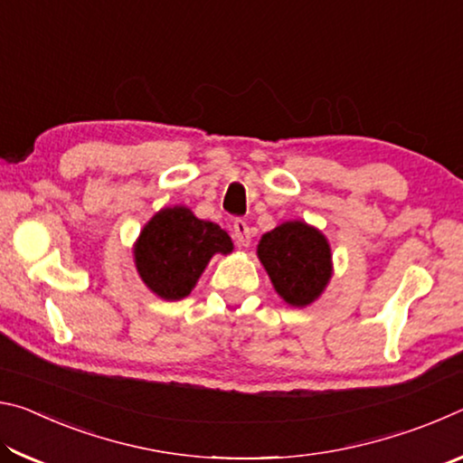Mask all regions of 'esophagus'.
I'll list each match as a JSON object with an SVG mask.
<instances>
[{
  "label": "esophagus",
  "mask_w": 463,
  "mask_h": 463,
  "mask_svg": "<svg viewBox=\"0 0 463 463\" xmlns=\"http://www.w3.org/2000/svg\"><path fill=\"white\" fill-rule=\"evenodd\" d=\"M232 237L239 247H249L250 245V231L245 221H237L232 224Z\"/></svg>",
  "instance_id": "esophagus-1"
}]
</instances>
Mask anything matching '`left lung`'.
<instances>
[{"instance_id":"1","label":"left lung","mask_w":463,"mask_h":463,"mask_svg":"<svg viewBox=\"0 0 463 463\" xmlns=\"http://www.w3.org/2000/svg\"><path fill=\"white\" fill-rule=\"evenodd\" d=\"M257 257L271 286L289 307L315 304L333 278V250L328 239L304 221H286L265 232Z\"/></svg>"}]
</instances>
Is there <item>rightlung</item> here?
Wrapping results in <instances>:
<instances>
[{"mask_svg":"<svg viewBox=\"0 0 463 463\" xmlns=\"http://www.w3.org/2000/svg\"><path fill=\"white\" fill-rule=\"evenodd\" d=\"M232 241L221 226L200 221L190 208H161L132 245L135 268L155 296L182 300L198 284L216 253H232Z\"/></svg>","mask_w":463,"mask_h":463,"instance_id":"obj_1","label":"right lung"}]
</instances>
